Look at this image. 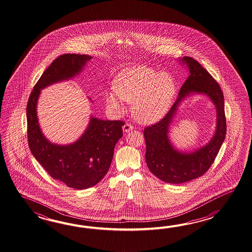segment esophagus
Segmentation results:
<instances>
[{"label": "esophagus", "instance_id": "34e87169", "mask_svg": "<svg viewBox=\"0 0 252 252\" xmlns=\"http://www.w3.org/2000/svg\"><path fill=\"white\" fill-rule=\"evenodd\" d=\"M123 128H124V131H125V132H128L129 130H132V129L134 128V127L132 126V125H131V124L126 123V124H124Z\"/></svg>", "mask_w": 252, "mask_h": 252}]
</instances>
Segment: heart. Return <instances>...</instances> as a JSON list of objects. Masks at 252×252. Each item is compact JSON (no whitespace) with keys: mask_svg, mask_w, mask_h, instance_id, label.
Segmentation results:
<instances>
[{"mask_svg":"<svg viewBox=\"0 0 252 252\" xmlns=\"http://www.w3.org/2000/svg\"><path fill=\"white\" fill-rule=\"evenodd\" d=\"M175 93L171 75L139 65L125 70L116 77L113 91L106 94V101L116 112L123 110V100L133 103L135 118L142 124H153L165 115Z\"/></svg>","mask_w":252,"mask_h":252,"instance_id":"1","label":"heart"}]
</instances>
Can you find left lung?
I'll return each mask as SVG.
<instances>
[{"instance_id": "obj_1", "label": "left lung", "mask_w": 252, "mask_h": 252, "mask_svg": "<svg viewBox=\"0 0 252 252\" xmlns=\"http://www.w3.org/2000/svg\"><path fill=\"white\" fill-rule=\"evenodd\" d=\"M190 75L184 83L177 102L159 122L144 128L146 162L153 175L171 184L188 182L204 175L215 160L226 134L224 98L219 84L198 61L184 57ZM192 91L207 94L218 109V127L214 138L206 146L192 154L175 150L167 138L168 126L176 110L178 102Z\"/></svg>"}]
</instances>
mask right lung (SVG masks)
Segmentation results:
<instances>
[{"instance_id": "1", "label": "right lung", "mask_w": 252, "mask_h": 252, "mask_svg": "<svg viewBox=\"0 0 252 252\" xmlns=\"http://www.w3.org/2000/svg\"><path fill=\"white\" fill-rule=\"evenodd\" d=\"M92 57L64 54L54 59L34 86L27 103V135L30 150L54 179L68 188L86 189L95 186L106 175L113 160L114 147L123 136V121L92 118L86 132L67 146L50 143L38 123L37 102L40 90L75 76Z\"/></svg>"}]
</instances>
